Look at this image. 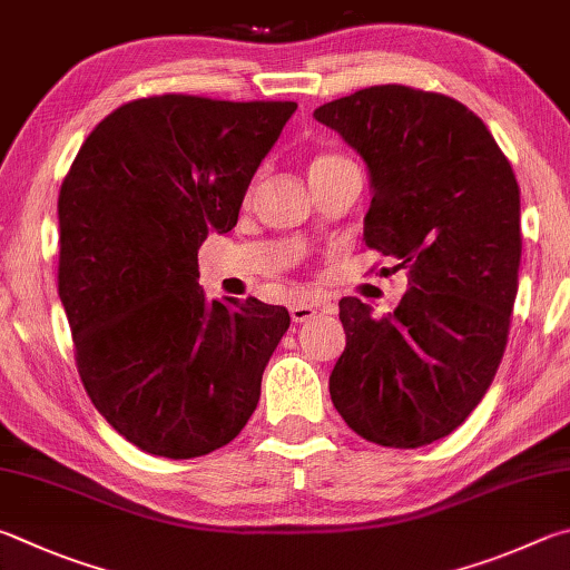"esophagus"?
I'll return each mask as SVG.
<instances>
[{"mask_svg": "<svg viewBox=\"0 0 570 570\" xmlns=\"http://www.w3.org/2000/svg\"><path fill=\"white\" fill-rule=\"evenodd\" d=\"M315 315H317V307H313V305H305V303H295V305H291V317H293V323H307V321H313Z\"/></svg>", "mask_w": 570, "mask_h": 570, "instance_id": "esophagus-1", "label": "esophagus"}]
</instances>
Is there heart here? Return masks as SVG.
<instances>
[{
	"label": "heart",
	"instance_id": "heart-1",
	"mask_svg": "<svg viewBox=\"0 0 570 570\" xmlns=\"http://www.w3.org/2000/svg\"><path fill=\"white\" fill-rule=\"evenodd\" d=\"M337 159H345V157H341V155H317L311 163V173H315V169H323L327 165H333V163H337Z\"/></svg>",
	"mask_w": 570,
	"mask_h": 570
}]
</instances>
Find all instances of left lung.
<instances>
[{"label":"left lung","mask_w":570,"mask_h":570,"mask_svg":"<svg viewBox=\"0 0 570 570\" xmlns=\"http://www.w3.org/2000/svg\"><path fill=\"white\" fill-rule=\"evenodd\" d=\"M371 175L363 239L407 269L393 313L343 297L335 411L365 441L451 435L491 387L521 265V189L483 119L453 97L377 85L317 107Z\"/></svg>","instance_id":"8db88e82"}]
</instances>
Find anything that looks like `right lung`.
I'll return each mask as SVG.
<instances>
[{
	"mask_svg": "<svg viewBox=\"0 0 570 570\" xmlns=\"http://www.w3.org/2000/svg\"><path fill=\"white\" fill-rule=\"evenodd\" d=\"M295 102L159 95L117 107L59 189V301L105 421L163 458L227 445L259 401L291 315L213 301L197 249L237 225L249 179Z\"/></svg>",
	"mask_w": 570,
	"mask_h": 570,
	"instance_id": "add662e5",
	"label": "right lung"
}]
</instances>
